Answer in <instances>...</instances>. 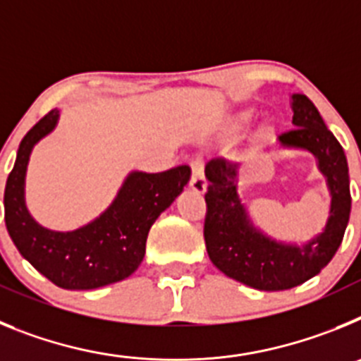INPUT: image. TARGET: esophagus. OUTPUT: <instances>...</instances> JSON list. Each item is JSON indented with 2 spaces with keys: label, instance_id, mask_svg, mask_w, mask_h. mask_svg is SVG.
I'll return each mask as SVG.
<instances>
[{
  "label": "esophagus",
  "instance_id": "1",
  "mask_svg": "<svg viewBox=\"0 0 361 361\" xmlns=\"http://www.w3.org/2000/svg\"><path fill=\"white\" fill-rule=\"evenodd\" d=\"M190 168H191V180H190V188L195 193H204L206 191V177H204V161L202 159H191L190 161Z\"/></svg>",
  "mask_w": 361,
  "mask_h": 361
}]
</instances>
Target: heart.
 I'll use <instances>...</instances> for the list:
<instances>
[{"label":"heart","instance_id":"1","mask_svg":"<svg viewBox=\"0 0 361 361\" xmlns=\"http://www.w3.org/2000/svg\"><path fill=\"white\" fill-rule=\"evenodd\" d=\"M251 119V111H242L240 116L237 117V126H240V124L247 123V121Z\"/></svg>","mask_w":361,"mask_h":361}]
</instances>
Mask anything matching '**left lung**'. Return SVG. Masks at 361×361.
<instances>
[{
    "label": "left lung",
    "mask_w": 361,
    "mask_h": 361,
    "mask_svg": "<svg viewBox=\"0 0 361 361\" xmlns=\"http://www.w3.org/2000/svg\"><path fill=\"white\" fill-rule=\"evenodd\" d=\"M293 111L296 128L280 133V145L311 152L331 191L324 233L305 245L271 240L251 224L237 195V162L216 157L206 164L204 240L209 260L226 276L260 291L291 289L318 275L338 251L349 224V168L343 148L305 95H293Z\"/></svg>",
    "instance_id": "left-lung-1"
}]
</instances>
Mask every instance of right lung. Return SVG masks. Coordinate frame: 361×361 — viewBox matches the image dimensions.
Returning a JSON list of instances; mask_svg holds the SVG:
<instances>
[{
  "mask_svg": "<svg viewBox=\"0 0 361 361\" xmlns=\"http://www.w3.org/2000/svg\"><path fill=\"white\" fill-rule=\"evenodd\" d=\"M59 110L37 121L19 145L5 186V224L18 251L63 289H97L130 276L142 262L146 238L157 216L183 193L191 170L186 164L161 171H133L103 215L75 231H50L25 206V173L30 152L54 130Z\"/></svg>",
  "mask_w": 361,
  "mask_h": 361,
  "instance_id": "right-lung-1",
  "label": "right lung"
}]
</instances>
